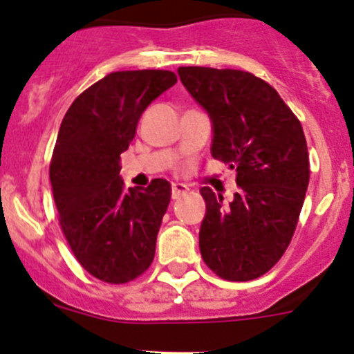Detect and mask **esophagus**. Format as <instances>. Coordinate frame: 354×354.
I'll return each instance as SVG.
<instances>
[{
  "label": "esophagus",
  "mask_w": 354,
  "mask_h": 354,
  "mask_svg": "<svg viewBox=\"0 0 354 354\" xmlns=\"http://www.w3.org/2000/svg\"><path fill=\"white\" fill-rule=\"evenodd\" d=\"M188 192L187 185L183 183H173V187H171V197H173V200L180 198L181 195H185Z\"/></svg>",
  "instance_id": "obj_1"
}]
</instances>
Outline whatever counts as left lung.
<instances>
[{"instance_id": "obj_1", "label": "left lung", "mask_w": 354, "mask_h": 354, "mask_svg": "<svg viewBox=\"0 0 354 354\" xmlns=\"http://www.w3.org/2000/svg\"><path fill=\"white\" fill-rule=\"evenodd\" d=\"M181 82L212 120V157L236 169L230 205L209 187L200 253L226 281H252L272 269L291 243L310 180L301 123L277 91L241 70L180 66Z\"/></svg>"}]
</instances>
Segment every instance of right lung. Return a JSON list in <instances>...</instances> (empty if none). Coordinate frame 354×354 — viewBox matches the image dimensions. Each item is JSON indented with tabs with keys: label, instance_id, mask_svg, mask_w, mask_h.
I'll return each instance as SVG.
<instances>
[{
	"label": "right lung",
	"instance_id": "1",
	"mask_svg": "<svg viewBox=\"0 0 354 354\" xmlns=\"http://www.w3.org/2000/svg\"><path fill=\"white\" fill-rule=\"evenodd\" d=\"M176 84L167 70L114 71L82 92L59 127L49 180L75 259L97 279L124 284L151 267L169 181L124 190L120 154L145 108Z\"/></svg>",
	"mask_w": 354,
	"mask_h": 354
}]
</instances>
